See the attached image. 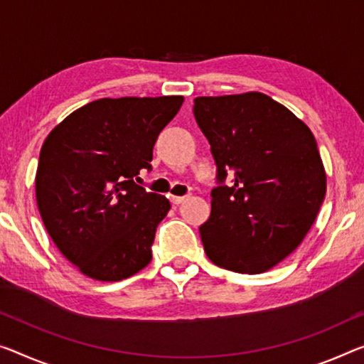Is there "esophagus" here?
Returning a JSON list of instances; mask_svg holds the SVG:
<instances>
[{
  "mask_svg": "<svg viewBox=\"0 0 364 364\" xmlns=\"http://www.w3.org/2000/svg\"><path fill=\"white\" fill-rule=\"evenodd\" d=\"M187 200V197H177V195H171V201L172 205H181Z\"/></svg>",
  "mask_w": 364,
  "mask_h": 364,
  "instance_id": "obj_1",
  "label": "esophagus"
}]
</instances>
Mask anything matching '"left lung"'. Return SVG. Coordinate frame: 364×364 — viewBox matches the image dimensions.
<instances>
[{"label": "left lung", "mask_w": 364, "mask_h": 364, "mask_svg": "<svg viewBox=\"0 0 364 364\" xmlns=\"http://www.w3.org/2000/svg\"><path fill=\"white\" fill-rule=\"evenodd\" d=\"M193 104L216 163L211 215L200 226L205 252L226 270H270L303 242L326 198L316 138L262 92L197 97ZM226 176L233 177L229 186Z\"/></svg>", "instance_id": "obj_1"}]
</instances>
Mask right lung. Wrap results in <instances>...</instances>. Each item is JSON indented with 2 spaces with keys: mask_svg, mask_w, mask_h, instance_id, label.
Instances as JSON below:
<instances>
[{
  "mask_svg": "<svg viewBox=\"0 0 364 364\" xmlns=\"http://www.w3.org/2000/svg\"><path fill=\"white\" fill-rule=\"evenodd\" d=\"M182 96L99 99L50 132L41 149L36 197L60 252L86 277L119 282L146 267L156 228L171 210L138 186Z\"/></svg>",
  "mask_w": 364,
  "mask_h": 364,
  "instance_id": "right-lung-1",
  "label": "right lung"
}]
</instances>
